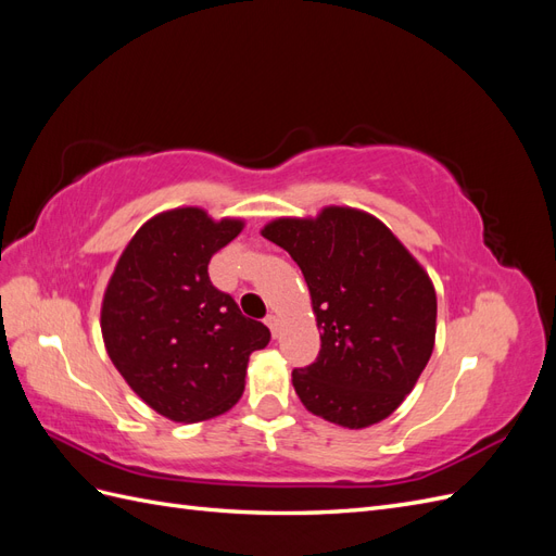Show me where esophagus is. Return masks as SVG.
I'll use <instances>...</instances> for the list:
<instances>
[{"instance_id": "1", "label": "esophagus", "mask_w": 556, "mask_h": 556, "mask_svg": "<svg viewBox=\"0 0 556 556\" xmlns=\"http://www.w3.org/2000/svg\"><path fill=\"white\" fill-rule=\"evenodd\" d=\"M264 323H266V327H268V329H271L274 339H276V336L280 333V319H278V315H266Z\"/></svg>"}]
</instances>
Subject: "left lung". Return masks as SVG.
<instances>
[{"label": "left lung", "mask_w": 556, "mask_h": 556, "mask_svg": "<svg viewBox=\"0 0 556 556\" xmlns=\"http://www.w3.org/2000/svg\"><path fill=\"white\" fill-rule=\"evenodd\" d=\"M299 264L311 290L319 355L294 368L301 403L345 429L371 427L410 394L433 352L435 292L378 217L327 206L262 229Z\"/></svg>", "instance_id": "8db88e82"}]
</instances>
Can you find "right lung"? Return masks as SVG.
<instances>
[{
  "label": "right lung",
  "mask_w": 556,
  "mask_h": 556,
  "mask_svg": "<svg viewBox=\"0 0 556 556\" xmlns=\"http://www.w3.org/2000/svg\"><path fill=\"white\" fill-rule=\"evenodd\" d=\"M243 223L188 206L134 233L102 301L113 366L150 408L174 422L227 413L243 394L248 359L271 341L208 278V262Z\"/></svg>",
  "instance_id": "add662e5"
}]
</instances>
